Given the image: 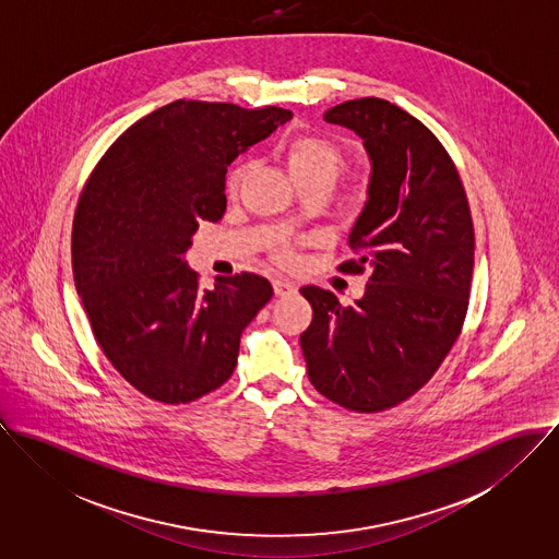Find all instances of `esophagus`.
<instances>
[{
  "instance_id": "1",
  "label": "esophagus",
  "mask_w": 559,
  "mask_h": 559,
  "mask_svg": "<svg viewBox=\"0 0 559 559\" xmlns=\"http://www.w3.org/2000/svg\"><path fill=\"white\" fill-rule=\"evenodd\" d=\"M272 287H274V294H276V296H289V294H296V285H294V283H289V281H283V278H276V281L272 283Z\"/></svg>"
}]
</instances>
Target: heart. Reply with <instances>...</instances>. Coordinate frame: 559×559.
Instances as JSON below:
<instances>
[{"label": "heart", "mask_w": 559, "mask_h": 559, "mask_svg": "<svg viewBox=\"0 0 559 559\" xmlns=\"http://www.w3.org/2000/svg\"><path fill=\"white\" fill-rule=\"evenodd\" d=\"M287 169L292 174V178L300 185V182H323V185H332L341 171V163H343V154L338 150V145H334L330 139L325 136H317V134H300L294 136L285 150H283ZM247 176V163H238L225 178V190L227 194H236L238 188L242 185ZM276 259L278 261H289L292 259V249L287 245H281L276 249Z\"/></svg>", "instance_id": "b5f03b06"}]
</instances>
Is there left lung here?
<instances>
[{
	"mask_svg": "<svg viewBox=\"0 0 559 559\" xmlns=\"http://www.w3.org/2000/svg\"><path fill=\"white\" fill-rule=\"evenodd\" d=\"M325 122L356 130L371 158L369 201L338 272L365 274V296L343 307L302 287L312 321L300 336L310 383L332 403L374 414L429 383L469 307L474 223L454 160L433 132L381 98L332 107Z\"/></svg>",
	"mask_w": 559,
	"mask_h": 559,
	"instance_id": "obj_1",
	"label": "left lung"
}]
</instances>
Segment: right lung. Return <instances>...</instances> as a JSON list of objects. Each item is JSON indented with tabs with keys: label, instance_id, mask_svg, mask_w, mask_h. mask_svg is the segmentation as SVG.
Masks as SVG:
<instances>
[{
	"label": "right lung",
	"instance_id": "add662e5",
	"mask_svg": "<svg viewBox=\"0 0 559 559\" xmlns=\"http://www.w3.org/2000/svg\"><path fill=\"white\" fill-rule=\"evenodd\" d=\"M287 120L281 107L176 100L124 130L79 194L76 292L107 360L152 401L180 405L221 388L274 294L252 272L201 289L185 254L199 223L225 214L227 165Z\"/></svg>",
	"mask_w": 559,
	"mask_h": 559
}]
</instances>
